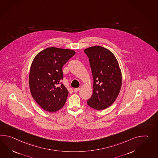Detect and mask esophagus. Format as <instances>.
Here are the masks:
<instances>
[{
	"mask_svg": "<svg viewBox=\"0 0 158 158\" xmlns=\"http://www.w3.org/2000/svg\"><path fill=\"white\" fill-rule=\"evenodd\" d=\"M79 89H80L79 88H74V91L75 92H77Z\"/></svg>",
	"mask_w": 158,
	"mask_h": 158,
	"instance_id": "esophagus-1",
	"label": "esophagus"
}]
</instances>
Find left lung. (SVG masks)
<instances>
[{"instance_id":"8db88e82","label":"left lung","mask_w":158,"mask_h":158,"mask_svg":"<svg viewBox=\"0 0 158 158\" xmlns=\"http://www.w3.org/2000/svg\"><path fill=\"white\" fill-rule=\"evenodd\" d=\"M94 79L93 94L88 100L92 108L103 110L116 100L122 85V75L116 57L109 50L100 46L85 49Z\"/></svg>"}]
</instances>
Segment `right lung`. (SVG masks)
Listing matches in <instances>:
<instances>
[{
  "label": "right lung",
  "instance_id": "add662e5",
  "mask_svg": "<svg viewBox=\"0 0 158 158\" xmlns=\"http://www.w3.org/2000/svg\"><path fill=\"white\" fill-rule=\"evenodd\" d=\"M75 52L50 47L35 56L30 69L29 82L33 98L42 109L55 112L65 104L69 91L61 81L62 67Z\"/></svg>",
  "mask_w": 158,
  "mask_h": 158
}]
</instances>
